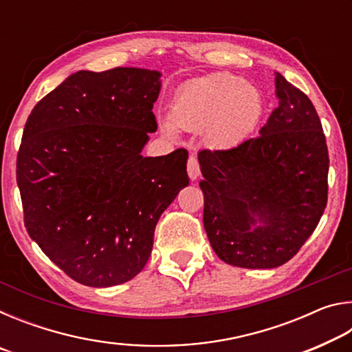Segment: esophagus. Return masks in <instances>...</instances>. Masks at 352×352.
<instances>
[{
    "instance_id": "34e87169",
    "label": "esophagus",
    "mask_w": 352,
    "mask_h": 352,
    "mask_svg": "<svg viewBox=\"0 0 352 352\" xmlns=\"http://www.w3.org/2000/svg\"><path fill=\"white\" fill-rule=\"evenodd\" d=\"M188 174L190 180H197L200 175V164L195 157H189L188 160Z\"/></svg>"
}]
</instances>
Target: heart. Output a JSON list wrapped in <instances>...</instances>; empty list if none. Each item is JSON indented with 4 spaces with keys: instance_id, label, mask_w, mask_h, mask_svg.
<instances>
[{
    "instance_id": "obj_1",
    "label": "heart",
    "mask_w": 352,
    "mask_h": 352,
    "mask_svg": "<svg viewBox=\"0 0 352 352\" xmlns=\"http://www.w3.org/2000/svg\"><path fill=\"white\" fill-rule=\"evenodd\" d=\"M264 99L258 88L233 74L219 73L195 79L177 93L172 116L162 119V130L177 138L183 130H208L217 146H236L259 126Z\"/></svg>"
}]
</instances>
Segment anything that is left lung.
<instances>
[{
	"instance_id": "1",
	"label": "left lung",
	"mask_w": 352,
	"mask_h": 352,
	"mask_svg": "<svg viewBox=\"0 0 352 352\" xmlns=\"http://www.w3.org/2000/svg\"><path fill=\"white\" fill-rule=\"evenodd\" d=\"M278 107L259 136L200 151L204 225L220 259L275 269L300 252L327 204L329 155L314 104L275 73Z\"/></svg>"
}]
</instances>
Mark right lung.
<instances>
[{
	"label": "right lung",
	"instance_id": "add662e5",
	"mask_svg": "<svg viewBox=\"0 0 352 352\" xmlns=\"http://www.w3.org/2000/svg\"><path fill=\"white\" fill-rule=\"evenodd\" d=\"M160 77L142 68L77 71L26 121L16 183L28 234L83 285L138 275L160 216L189 184L186 148L141 155L157 130Z\"/></svg>",
	"mask_w": 352,
	"mask_h": 352
}]
</instances>
